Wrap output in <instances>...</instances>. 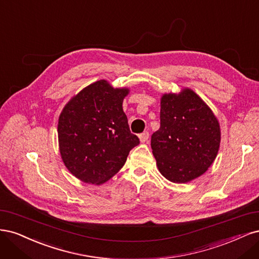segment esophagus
I'll return each instance as SVG.
<instances>
[{"label":"esophagus","instance_id":"1","mask_svg":"<svg viewBox=\"0 0 259 259\" xmlns=\"http://www.w3.org/2000/svg\"><path fill=\"white\" fill-rule=\"evenodd\" d=\"M139 138H140L141 143H145V142H147V140L149 138V133L147 131H144L143 133H141V135L139 136Z\"/></svg>","mask_w":259,"mask_h":259}]
</instances>
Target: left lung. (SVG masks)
<instances>
[{"instance_id": "8db88e82", "label": "left lung", "mask_w": 259, "mask_h": 259, "mask_svg": "<svg viewBox=\"0 0 259 259\" xmlns=\"http://www.w3.org/2000/svg\"><path fill=\"white\" fill-rule=\"evenodd\" d=\"M220 143V122L194 90L161 97L160 128L151 145L166 180L182 184L199 178L215 160Z\"/></svg>"}]
</instances>
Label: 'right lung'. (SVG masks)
Masks as SVG:
<instances>
[{"instance_id":"1","label":"right lung","mask_w":259,"mask_h":259,"mask_svg":"<svg viewBox=\"0 0 259 259\" xmlns=\"http://www.w3.org/2000/svg\"><path fill=\"white\" fill-rule=\"evenodd\" d=\"M128 94V88H113L101 79L79 91L63 107L58 121L60 155L66 169L81 182L103 184L139 145L122 110Z\"/></svg>"}]
</instances>
